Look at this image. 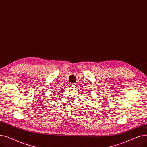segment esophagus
Returning a JSON list of instances; mask_svg holds the SVG:
<instances>
[{
	"label": "esophagus",
	"mask_w": 147,
	"mask_h": 147,
	"mask_svg": "<svg viewBox=\"0 0 147 147\" xmlns=\"http://www.w3.org/2000/svg\"><path fill=\"white\" fill-rule=\"evenodd\" d=\"M70 87H71L72 88H75L76 87V84L74 83H72L71 85H70Z\"/></svg>",
	"instance_id": "34e87169"
}]
</instances>
